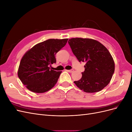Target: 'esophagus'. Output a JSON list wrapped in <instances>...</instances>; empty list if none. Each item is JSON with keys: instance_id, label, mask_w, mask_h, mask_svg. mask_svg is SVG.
I'll return each instance as SVG.
<instances>
[{"instance_id": "1", "label": "esophagus", "mask_w": 132, "mask_h": 132, "mask_svg": "<svg viewBox=\"0 0 132 132\" xmlns=\"http://www.w3.org/2000/svg\"><path fill=\"white\" fill-rule=\"evenodd\" d=\"M67 71H68L69 73H73L74 71V69H70V70H67Z\"/></svg>"}]
</instances>
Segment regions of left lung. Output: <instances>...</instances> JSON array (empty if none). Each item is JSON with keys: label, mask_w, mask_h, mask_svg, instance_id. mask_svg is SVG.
<instances>
[{"label": "left lung", "mask_w": 132, "mask_h": 132, "mask_svg": "<svg viewBox=\"0 0 132 132\" xmlns=\"http://www.w3.org/2000/svg\"><path fill=\"white\" fill-rule=\"evenodd\" d=\"M68 43L79 62H86L82 77L74 81L75 85L89 93L102 90L110 82L114 71V63L110 52L93 39L73 38Z\"/></svg>", "instance_id": "8db88e82"}]
</instances>
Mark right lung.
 <instances>
[{
	"mask_svg": "<svg viewBox=\"0 0 132 132\" xmlns=\"http://www.w3.org/2000/svg\"><path fill=\"white\" fill-rule=\"evenodd\" d=\"M68 40L49 39L34 46L22 57L18 75L22 84L36 93L48 91L56 84L62 71L50 69L56 63L55 55Z\"/></svg>",
	"mask_w": 132,
	"mask_h": 132,
	"instance_id": "1",
	"label": "right lung"
}]
</instances>
